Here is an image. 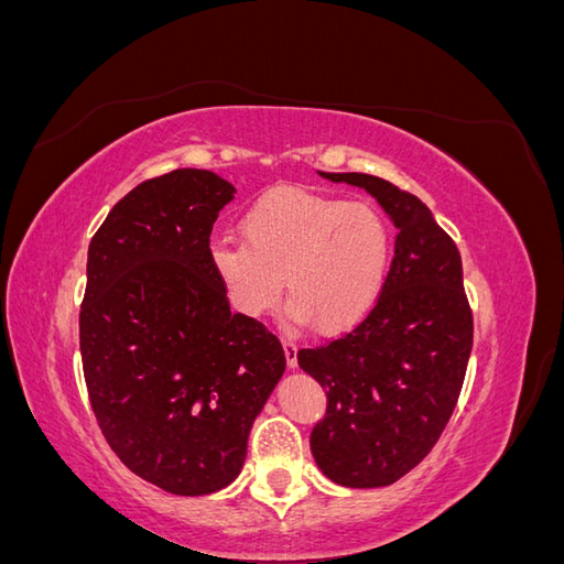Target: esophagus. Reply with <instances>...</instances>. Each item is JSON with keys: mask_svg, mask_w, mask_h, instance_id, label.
<instances>
[{"mask_svg": "<svg viewBox=\"0 0 564 564\" xmlns=\"http://www.w3.org/2000/svg\"><path fill=\"white\" fill-rule=\"evenodd\" d=\"M282 348H284V355H286V367L289 369H294L296 365H299V346L294 344V340H289V338H284L282 340Z\"/></svg>", "mask_w": 564, "mask_h": 564, "instance_id": "1", "label": "esophagus"}]
</instances>
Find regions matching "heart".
<instances>
[{
	"label": "heart",
	"mask_w": 564,
	"mask_h": 564,
	"mask_svg": "<svg viewBox=\"0 0 564 564\" xmlns=\"http://www.w3.org/2000/svg\"><path fill=\"white\" fill-rule=\"evenodd\" d=\"M242 237L209 242L232 308L261 317L286 286L292 317L322 334L352 329L369 315L392 259L390 226L377 207L299 185L256 197L242 214Z\"/></svg>",
	"instance_id": "heart-1"
}]
</instances>
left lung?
<instances>
[{"label":"left lung","mask_w":564,"mask_h":564,"mask_svg":"<svg viewBox=\"0 0 564 564\" xmlns=\"http://www.w3.org/2000/svg\"><path fill=\"white\" fill-rule=\"evenodd\" d=\"M319 174L365 187L398 237L369 315L352 332L296 355L327 392L311 452L336 485L386 487L429 456L464 386L473 348L464 268L454 240L416 195L369 174Z\"/></svg>","instance_id":"8db88e82"}]
</instances>
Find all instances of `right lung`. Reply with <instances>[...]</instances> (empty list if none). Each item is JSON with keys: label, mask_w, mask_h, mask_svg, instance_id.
I'll return each instance as SVG.
<instances>
[{"label": "right lung", "mask_w": 564, "mask_h": 564, "mask_svg": "<svg viewBox=\"0 0 564 564\" xmlns=\"http://www.w3.org/2000/svg\"><path fill=\"white\" fill-rule=\"evenodd\" d=\"M232 183L176 169L135 185L96 230L79 311L89 402L143 480L202 497L240 475L253 419L282 379V344L230 313L209 259Z\"/></svg>", "instance_id": "1"}]
</instances>
